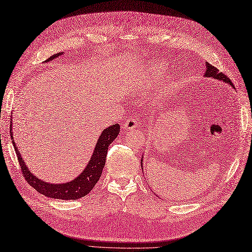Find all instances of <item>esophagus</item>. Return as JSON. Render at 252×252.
I'll use <instances>...</instances> for the list:
<instances>
[{
	"instance_id": "1",
	"label": "esophagus",
	"mask_w": 252,
	"mask_h": 252,
	"mask_svg": "<svg viewBox=\"0 0 252 252\" xmlns=\"http://www.w3.org/2000/svg\"><path fill=\"white\" fill-rule=\"evenodd\" d=\"M139 125V120L135 118H128L127 121L124 123V128L126 130H131L133 128H137V126Z\"/></svg>"
}]
</instances>
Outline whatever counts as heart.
<instances>
[{"instance_id":"obj_1","label":"heart","mask_w":252,"mask_h":252,"mask_svg":"<svg viewBox=\"0 0 252 252\" xmlns=\"http://www.w3.org/2000/svg\"><path fill=\"white\" fill-rule=\"evenodd\" d=\"M163 74H164V67L160 66V67H158L157 70L153 71L151 75L147 77V80L149 81V84H157L159 78L163 75Z\"/></svg>"}]
</instances>
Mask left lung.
Instances as JSON below:
<instances>
[{
  "label": "left lung",
  "mask_w": 252,
  "mask_h": 252,
  "mask_svg": "<svg viewBox=\"0 0 252 252\" xmlns=\"http://www.w3.org/2000/svg\"><path fill=\"white\" fill-rule=\"evenodd\" d=\"M206 66H207V71H206V74H205L206 77H213V78H216V79H219V80H222V81H225V83H227V84H230L231 86L234 88V86L232 84V81H231V79L228 78L223 73L220 72L217 67H215L214 65H212V64L209 63H207ZM141 163H143V162H141Z\"/></svg>",
  "instance_id": "obj_1"
}]
</instances>
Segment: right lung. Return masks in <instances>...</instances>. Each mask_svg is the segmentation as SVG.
<instances>
[{
    "instance_id": "1",
    "label": "right lung",
    "mask_w": 252,
    "mask_h": 252,
    "mask_svg": "<svg viewBox=\"0 0 252 252\" xmlns=\"http://www.w3.org/2000/svg\"><path fill=\"white\" fill-rule=\"evenodd\" d=\"M63 53H58L53 55L47 59L53 60L54 58L58 57ZM120 132V125L114 124L110 127L104 129L103 132H101L100 137L97 140L96 145H95V149L93 152V155L91 156V159L86 166L85 171L81 173L77 178L74 180L66 182V183H60V185H52V183H47L45 181H42L38 179L36 176H33L29 168L26 167L24 161L22 160L21 156L18 151L16 146L15 140L12 137V131H11V125H10V138L12 141L13 147H15V151L18 157V162L21 167L22 175L26 181L30 183V185L37 189L40 194H43L44 196L51 197V198H56V199H63V200H73V199H78L81 197L86 196L89 194L94 186L96 185L98 179L101 176V172H103V168L105 166L106 157H107V152L108 147L112 143V141L118 137Z\"/></svg>"
}]
</instances>
